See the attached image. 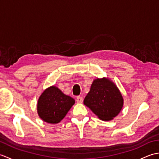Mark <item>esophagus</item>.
<instances>
[{"mask_svg":"<svg viewBox=\"0 0 159 159\" xmlns=\"http://www.w3.org/2000/svg\"><path fill=\"white\" fill-rule=\"evenodd\" d=\"M83 101V97L82 96H79L76 97V102L78 103H82Z\"/></svg>","mask_w":159,"mask_h":159,"instance_id":"obj_1","label":"esophagus"}]
</instances>
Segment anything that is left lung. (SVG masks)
I'll return each mask as SVG.
<instances>
[{
    "instance_id": "left-lung-1",
    "label": "left lung",
    "mask_w": 159,
    "mask_h": 159,
    "mask_svg": "<svg viewBox=\"0 0 159 159\" xmlns=\"http://www.w3.org/2000/svg\"><path fill=\"white\" fill-rule=\"evenodd\" d=\"M83 102L99 119L109 121L120 113L124 99L116 84L104 77L93 80Z\"/></svg>"
}]
</instances>
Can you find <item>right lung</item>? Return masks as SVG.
Returning a JSON list of instances; mask_svg holds the SVG:
<instances>
[{"mask_svg": "<svg viewBox=\"0 0 159 159\" xmlns=\"http://www.w3.org/2000/svg\"><path fill=\"white\" fill-rule=\"evenodd\" d=\"M75 100L64 94L58 87L51 86L43 91L38 99V113L47 123L57 124L66 116Z\"/></svg>", "mask_w": 159, "mask_h": 159, "instance_id": "obj_1", "label": "right lung"}]
</instances>
